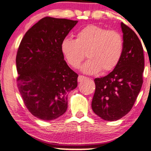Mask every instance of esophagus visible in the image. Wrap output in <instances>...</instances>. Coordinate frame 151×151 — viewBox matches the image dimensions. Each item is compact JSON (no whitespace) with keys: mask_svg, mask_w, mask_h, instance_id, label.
<instances>
[{"mask_svg":"<svg viewBox=\"0 0 151 151\" xmlns=\"http://www.w3.org/2000/svg\"><path fill=\"white\" fill-rule=\"evenodd\" d=\"M85 79H86V77L82 75H79V77H78V81H79V82H81V81H84Z\"/></svg>","mask_w":151,"mask_h":151,"instance_id":"obj_1","label":"esophagus"}]
</instances>
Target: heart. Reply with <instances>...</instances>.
<instances>
[{
	"instance_id": "1",
	"label": "heart",
	"mask_w": 151,
	"mask_h": 151,
	"mask_svg": "<svg viewBox=\"0 0 151 151\" xmlns=\"http://www.w3.org/2000/svg\"><path fill=\"white\" fill-rule=\"evenodd\" d=\"M61 51L72 68H79L86 53L89 59L82 66L83 72L94 74L101 70L105 73L119 65L124 52V39L116 30L90 25L77 32L76 40H62Z\"/></svg>"
}]
</instances>
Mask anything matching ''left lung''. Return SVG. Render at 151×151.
<instances>
[{
	"label": "left lung",
	"mask_w": 151,
	"mask_h": 151,
	"mask_svg": "<svg viewBox=\"0 0 151 151\" xmlns=\"http://www.w3.org/2000/svg\"><path fill=\"white\" fill-rule=\"evenodd\" d=\"M124 52L116 68L108 75L94 79L96 90L91 107L102 119L116 121L134 105L143 84V48L132 29L121 22Z\"/></svg>",
	"instance_id": "obj_1"
}]
</instances>
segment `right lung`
Masks as SVG:
<instances>
[{"instance_id": "obj_1", "label": "right lung", "mask_w": 151, "mask_h": 151, "mask_svg": "<svg viewBox=\"0 0 151 151\" xmlns=\"http://www.w3.org/2000/svg\"><path fill=\"white\" fill-rule=\"evenodd\" d=\"M77 20L45 17L26 32L18 47L17 86L26 108L45 121L67 109V94L77 86L78 74L64 60L61 42Z\"/></svg>"}]
</instances>
